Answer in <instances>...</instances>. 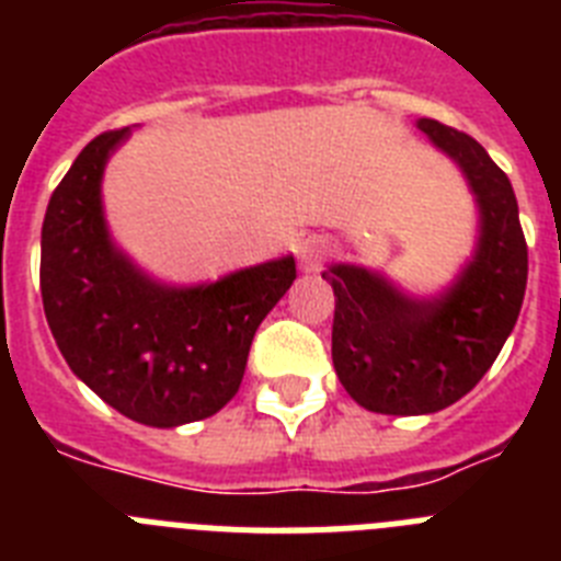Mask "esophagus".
<instances>
[{
    "label": "esophagus",
    "instance_id": "esophagus-1",
    "mask_svg": "<svg viewBox=\"0 0 561 561\" xmlns=\"http://www.w3.org/2000/svg\"><path fill=\"white\" fill-rule=\"evenodd\" d=\"M331 255V244L323 236H309L297 244V261L306 272H314L325 264V257Z\"/></svg>",
    "mask_w": 561,
    "mask_h": 561
}]
</instances>
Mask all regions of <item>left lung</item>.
<instances>
[{
	"label": "left lung",
	"instance_id": "obj_1",
	"mask_svg": "<svg viewBox=\"0 0 561 561\" xmlns=\"http://www.w3.org/2000/svg\"><path fill=\"white\" fill-rule=\"evenodd\" d=\"M419 128L463 168L478 196L472 264L438 300L404 297L362 266L323 272L336 297V376L356 404L385 415L438 413L469 393L512 334L528 280V244L508 176L469 134L430 117Z\"/></svg>",
	"mask_w": 561,
	"mask_h": 561
}]
</instances>
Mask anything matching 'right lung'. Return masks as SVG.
Segmentation results:
<instances>
[{"label": "right lung", "mask_w": 561, "mask_h": 561, "mask_svg": "<svg viewBox=\"0 0 561 561\" xmlns=\"http://www.w3.org/2000/svg\"><path fill=\"white\" fill-rule=\"evenodd\" d=\"M128 128L98 134L49 196L42 304L72 374L148 427L219 413L238 393L257 325L297 277L295 257L199 289H168L108 241L101 176Z\"/></svg>", "instance_id": "right-lung-1"}]
</instances>
